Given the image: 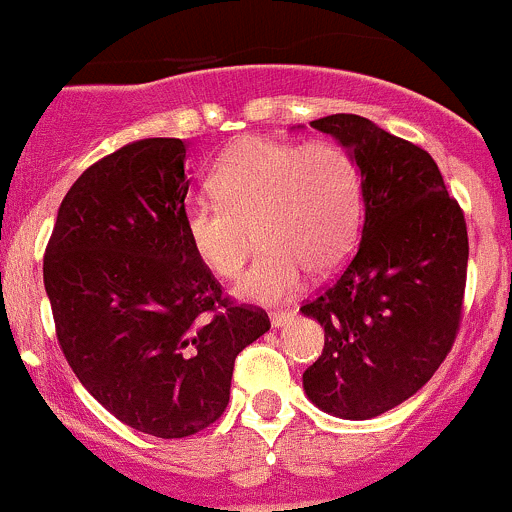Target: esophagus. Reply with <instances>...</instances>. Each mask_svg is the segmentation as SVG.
I'll return each instance as SVG.
<instances>
[{"instance_id":"1","label":"esophagus","mask_w":512,"mask_h":512,"mask_svg":"<svg viewBox=\"0 0 512 512\" xmlns=\"http://www.w3.org/2000/svg\"><path fill=\"white\" fill-rule=\"evenodd\" d=\"M293 318H295L293 310H276V313H271V325L273 328H283V325L291 323Z\"/></svg>"}]
</instances>
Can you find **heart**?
<instances>
[{"label": "heart", "mask_w": 512, "mask_h": 512, "mask_svg": "<svg viewBox=\"0 0 512 512\" xmlns=\"http://www.w3.org/2000/svg\"><path fill=\"white\" fill-rule=\"evenodd\" d=\"M214 199L184 209V234L199 261L221 278L244 271L256 226L263 251L239 295L263 305L291 300L305 271L335 273L355 251L365 217V179L337 142L241 138L207 179Z\"/></svg>", "instance_id": "obj_1"}]
</instances>
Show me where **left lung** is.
I'll return each instance as SVG.
<instances>
[{
	"instance_id": "8db88e82",
	"label": "left lung",
	"mask_w": 512,
	"mask_h": 512,
	"mask_svg": "<svg viewBox=\"0 0 512 512\" xmlns=\"http://www.w3.org/2000/svg\"><path fill=\"white\" fill-rule=\"evenodd\" d=\"M310 128L355 155L365 224L345 271L300 308L325 328L303 387L323 412L362 421L407 402L449 355L466 291V221L419 145L350 113Z\"/></svg>"
}]
</instances>
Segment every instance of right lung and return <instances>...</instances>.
I'll return each mask as SVG.
<instances>
[{"label": "right lung", "mask_w": 512, "mask_h": 512, "mask_svg": "<svg viewBox=\"0 0 512 512\" xmlns=\"http://www.w3.org/2000/svg\"><path fill=\"white\" fill-rule=\"evenodd\" d=\"M187 142L147 138L88 167L63 197L44 256L56 337L115 419L184 439L224 414L234 360L268 333L184 234Z\"/></svg>", "instance_id": "right-lung-1"}]
</instances>
